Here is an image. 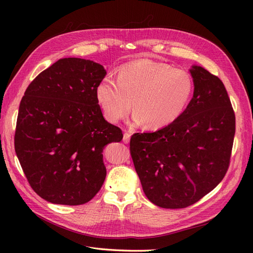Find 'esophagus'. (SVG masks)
Listing matches in <instances>:
<instances>
[{"label":"esophagus","mask_w":253,"mask_h":253,"mask_svg":"<svg viewBox=\"0 0 253 253\" xmlns=\"http://www.w3.org/2000/svg\"><path fill=\"white\" fill-rule=\"evenodd\" d=\"M129 138H131V135H129V133H127V132H126L125 134H124V142L125 143H128L129 142Z\"/></svg>","instance_id":"34e87169"}]
</instances>
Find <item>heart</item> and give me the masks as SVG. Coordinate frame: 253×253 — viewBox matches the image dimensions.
Returning <instances> with one entry per match:
<instances>
[{"label":"heart","mask_w":253,"mask_h":253,"mask_svg":"<svg viewBox=\"0 0 253 253\" xmlns=\"http://www.w3.org/2000/svg\"><path fill=\"white\" fill-rule=\"evenodd\" d=\"M191 76L182 70L149 59L122 66L117 82L105 78L96 87V100L111 124L124 119L132 109L134 125L159 128L177 119L192 95Z\"/></svg>","instance_id":"heart-1"}]
</instances>
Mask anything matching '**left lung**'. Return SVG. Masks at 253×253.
<instances>
[{"instance_id": "obj_1", "label": "left lung", "mask_w": 253, "mask_h": 253, "mask_svg": "<svg viewBox=\"0 0 253 253\" xmlns=\"http://www.w3.org/2000/svg\"><path fill=\"white\" fill-rule=\"evenodd\" d=\"M190 73L193 97L180 116L129 141L143 192L160 208L195 204L221 181L230 163L235 115L224 83L202 66Z\"/></svg>"}]
</instances>
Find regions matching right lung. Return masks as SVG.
<instances>
[{
  "label": "right lung",
  "mask_w": 253,
  "mask_h": 253,
  "mask_svg": "<svg viewBox=\"0 0 253 253\" xmlns=\"http://www.w3.org/2000/svg\"><path fill=\"white\" fill-rule=\"evenodd\" d=\"M105 75L94 61L63 58L25 90L14 149L30 187L45 201L82 205L103 185V149L124 137L104 119L96 100V87Z\"/></svg>",
  "instance_id": "obj_1"
}]
</instances>
